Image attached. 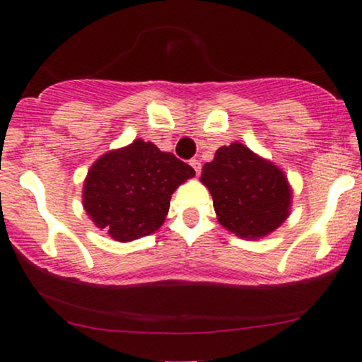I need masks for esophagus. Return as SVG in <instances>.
Wrapping results in <instances>:
<instances>
[{"mask_svg": "<svg viewBox=\"0 0 362 362\" xmlns=\"http://www.w3.org/2000/svg\"><path fill=\"white\" fill-rule=\"evenodd\" d=\"M190 167L194 168V172L197 173V175L201 173V161L199 160H190Z\"/></svg>", "mask_w": 362, "mask_h": 362, "instance_id": "esophagus-1", "label": "esophagus"}]
</instances>
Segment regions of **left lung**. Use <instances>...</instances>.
<instances>
[{
    "label": "left lung",
    "mask_w": 362,
    "mask_h": 362,
    "mask_svg": "<svg viewBox=\"0 0 362 362\" xmlns=\"http://www.w3.org/2000/svg\"><path fill=\"white\" fill-rule=\"evenodd\" d=\"M201 182L213 195L218 221L240 238L272 233L291 213V187L284 172L248 149L231 143L202 167Z\"/></svg>",
    "instance_id": "8db88e82"
}]
</instances>
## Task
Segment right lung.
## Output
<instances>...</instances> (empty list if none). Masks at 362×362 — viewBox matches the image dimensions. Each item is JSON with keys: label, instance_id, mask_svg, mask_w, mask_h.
<instances>
[{"label": "right lung", "instance_id": "add662e5", "mask_svg": "<svg viewBox=\"0 0 362 362\" xmlns=\"http://www.w3.org/2000/svg\"><path fill=\"white\" fill-rule=\"evenodd\" d=\"M194 168L153 143L136 139L91 165L83 184V207L95 226L117 242L155 233L167 218L178 185Z\"/></svg>", "mask_w": 362, "mask_h": 362}]
</instances>
